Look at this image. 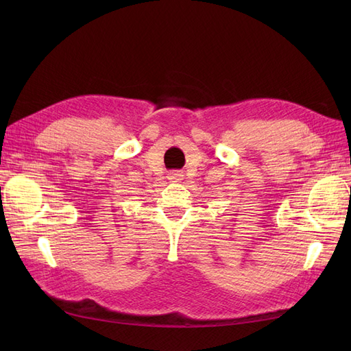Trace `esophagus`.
Instances as JSON below:
<instances>
[{"label":"esophagus","instance_id":"esophagus-1","mask_svg":"<svg viewBox=\"0 0 351 351\" xmlns=\"http://www.w3.org/2000/svg\"><path fill=\"white\" fill-rule=\"evenodd\" d=\"M183 173H180V171H174V173H169L168 174V180L171 183H180L183 180Z\"/></svg>","mask_w":351,"mask_h":351}]
</instances>
